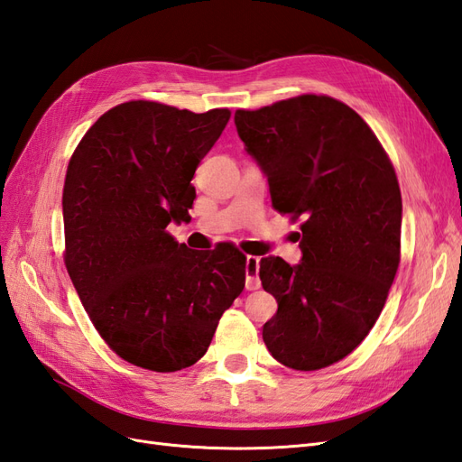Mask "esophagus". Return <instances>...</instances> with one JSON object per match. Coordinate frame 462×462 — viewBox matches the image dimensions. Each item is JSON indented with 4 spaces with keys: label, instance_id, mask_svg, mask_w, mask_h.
<instances>
[{
    "label": "esophagus",
    "instance_id": "34e87169",
    "mask_svg": "<svg viewBox=\"0 0 462 462\" xmlns=\"http://www.w3.org/2000/svg\"><path fill=\"white\" fill-rule=\"evenodd\" d=\"M258 268H260V258H256V256H246L245 272H246V289H248V291L260 289Z\"/></svg>",
    "mask_w": 462,
    "mask_h": 462
}]
</instances>
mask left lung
Segmentation results:
<instances>
[{
    "label": "left lung",
    "instance_id": "8db88e82",
    "mask_svg": "<svg viewBox=\"0 0 462 462\" xmlns=\"http://www.w3.org/2000/svg\"><path fill=\"white\" fill-rule=\"evenodd\" d=\"M245 150L268 179L272 206L302 219V258H262L277 312L262 337L283 366L310 372L345 358L380 318L401 254L397 175L355 109L304 94L236 109Z\"/></svg>",
    "mask_w": 462,
    "mask_h": 462
}]
</instances>
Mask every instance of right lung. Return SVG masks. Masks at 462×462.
<instances>
[{"instance_id":"obj_1","label":"right lung","mask_w":462,"mask_h":462,"mask_svg":"<svg viewBox=\"0 0 462 462\" xmlns=\"http://www.w3.org/2000/svg\"><path fill=\"white\" fill-rule=\"evenodd\" d=\"M229 117L127 102L92 125L69 162L67 272L97 333L134 366H192L245 289L246 258L233 245L202 253L165 231L190 221V180Z\"/></svg>"}]
</instances>
